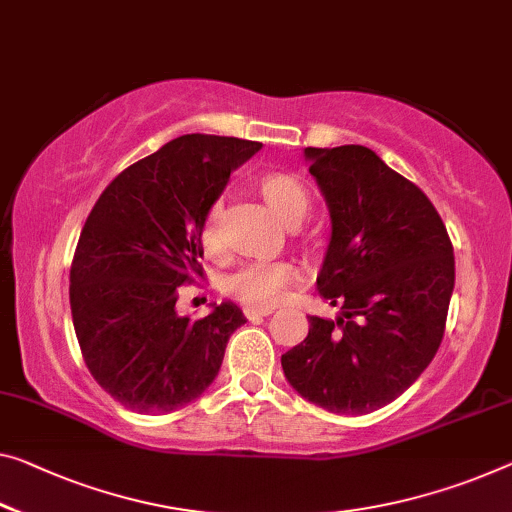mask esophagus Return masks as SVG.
<instances>
[{
    "mask_svg": "<svg viewBox=\"0 0 512 512\" xmlns=\"http://www.w3.org/2000/svg\"><path fill=\"white\" fill-rule=\"evenodd\" d=\"M272 313V309H245V316L249 318V320H263V318H267Z\"/></svg>",
    "mask_w": 512,
    "mask_h": 512,
    "instance_id": "34e87169",
    "label": "esophagus"
}]
</instances>
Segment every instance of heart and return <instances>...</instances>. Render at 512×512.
<instances>
[{
	"label": "heart",
	"instance_id": "obj_1",
	"mask_svg": "<svg viewBox=\"0 0 512 512\" xmlns=\"http://www.w3.org/2000/svg\"><path fill=\"white\" fill-rule=\"evenodd\" d=\"M256 187L265 206L286 226L302 224L304 217L309 215L311 192L306 190L300 178L272 171V174L258 178ZM201 245L206 254H215L219 249V206H212L203 219ZM295 281L297 270L290 263H249L226 277L224 290L233 300L251 306V309H270Z\"/></svg>",
	"mask_w": 512,
	"mask_h": 512
}]
</instances>
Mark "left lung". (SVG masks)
Listing matches in <instances>:
<instances>
[{"label": "left lung", "mask_w": 512, "mask_h": 512, "mask_svg": "<svg viewBox=\"0 0 512 512\" xmlns=\"http://www.w3.org/2000/svg\"><path fill=\"white\" fill-rule=\"evenodd\" d=\"M332 219L318 293L341 306L311 316L281 355L302 398L334 414L380 410L419 380L442 343L455 286L453 247L419 187L366 146L304 148Z\"/></svg>", "instance_id": "1"}]
</instances>
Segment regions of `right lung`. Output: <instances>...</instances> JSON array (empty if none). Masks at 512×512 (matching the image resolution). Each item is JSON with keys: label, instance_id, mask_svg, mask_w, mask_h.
I'll use <instances>...</instances> for the list:
<instances>
[{"label": "right lung", "instance_id": "obj_1", "mask_svg": "<svg viewBox=\"0 0 512 512\" xmlns=\"http://www.w3.org/2000/svg\"><path fill=\"white\" fill-rule=\"evenodd\" d=\"M263 144L183 135L116 176L93 206L70 267L82 357L114 400L139 414L192 403L247 318L233 302L180 318L178 286L201 274V226L231 171Z\"/></svg>", "mask_w": 512, "mask_h": 512}]
</instances>
